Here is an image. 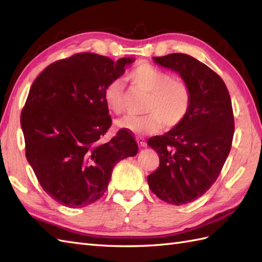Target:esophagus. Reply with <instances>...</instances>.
Returning a JSON list of instances; mask_svg holds the SVG:
<instances>
[{
  "label": "esophagus",
  "instance_id": "1",
  "mask_svg": "<svg viewBox=\"0 0 262 262\" xmlns=\"http://www.w3.org/2000/svg\"><path fill=\"white\" fill-rule=\"evenodd\" d=\"M136 140H137L138 144H139V146H140V147H146V146H147V142H146V140H144L143 137L138 136V137L136 138Z\"/></svg>",
  "mask_w": 262,
  "mask_h": 262
}]
</instances>
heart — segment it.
I'll return each mask as SVG.
<instances>
[{
  "label": "heart",
  "instance_id": "obj_1",
  "mask_svg": "<svg viewBox=\"0 0 262 262\" xmlns=\"http://www.w3.org/2000/svg\"><path fill=\"white\" fill-rule=\"evenodd\" d=\"M127 79L149 92L144 115H125L118 121V126L137 135L158 132L162 125L168 129L182 123L187 115L191 92L184 79L171 77L169 73L151 65L140 62L127 74ZM123 79L116 78L104 90V101L112 112L119 113L123 105Z\"/></svg>",
  "mask_w": 262,
  "mask_h": 262
}]
</instances>
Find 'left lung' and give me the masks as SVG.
Instances as JSON below:
<instances>
[{
    "mask_svg": "<svg viewBox=\"0 0 262 262\" xmlns=\"http://www.w3.org/2000/svg\"><path fill=\"white\" fill-rule=\"evenodd\" d=\"M154 59L177 72L191 92L182 123L148 140L159 156V167L148 176L151 191L166 203L183 205L200 199L216 182L232 147L233 108L223 79L205 63L186 54Z\"/></svg>",
    "mask_w": 262,
    "mask_h": 262,
    "instance_id": "1",
    "label": "left lung"
}]
</instances>
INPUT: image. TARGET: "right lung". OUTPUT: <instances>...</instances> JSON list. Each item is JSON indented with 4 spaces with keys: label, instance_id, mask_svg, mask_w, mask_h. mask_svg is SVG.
Returning a JSON list of instances; mask_svg holds the SVG:
<instances>
[{
    "label": "right lung",
    "instance_id": "add662e5",
    "mask_svg": "<svg viewBox=\"0 0 262 262\" xmlns=\"http://www.w3.org/2000/svg\"><path fill=\"white\" fill-rule=\"evenodd\" d=\"M131 62L79 52L50 63L31 85L21 112L26 157L43 190L61 205L100 200L114 166L138 152L124 129L103 142L112 124L104 90Z\"/></svg>",
    "mask_w": 262,
    "mask_h": 262
}]
</instances>
